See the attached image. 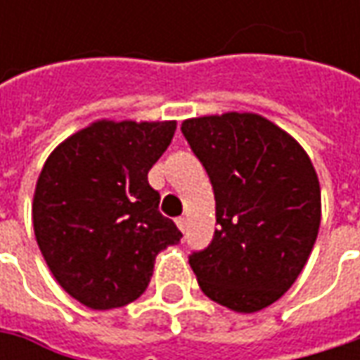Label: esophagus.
<instances>
[{"label": "esophagus", "mask_w": 360, "mask_h": 360, "mask_svg": "<svg viewBox=\"0 0 360 360\" xmlns=\"http://www.w3.org/2000/svg\"><path fill=\"white\" fill-rule=\"evenodd\" d=\"M176 224H178V229L182 230V232H186V218L184 216H180V218H176Z\"/></svg>", "instance_id": "esophagus-1"}]
</instances>
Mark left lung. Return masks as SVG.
<instances>
[{
	"mask_svg": "<svg viewBox=\"0 0 360 360\" xmlns=\"http://www.w3.org/2000/svg\"><path fill=\"white\" fill-rule=\"evenodd\" d=\"M210 178L212 242L188 256L202 292L236 312L266 309L298 278L321 226V186L292 136L258 114L184 120Z\"/></svg>",
	"mask_w": 360,
	"mask_h": 360,
	"instance_id": "obj_1",
	"label": "left lung"
}]
</instances>
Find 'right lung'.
<instances>
[{
  "label": "right lung",
  "instance_id": "add662e5",
  "mask_svg": "<svg viewBox=\"0 0 360 360\" xmlns=\"http://www.w3.org/2000/svg\"><path fill=\"white\" fill-rule=\"evenodd\" d=\"M174 131L176 122L100 120L62 142L41 168L35 240L60 286L94 311L136 300L156 255L182 238L148 184Z\"/></svg>",
  "mask_w": 360,
  "mask_h": 360
}]
</instances>
